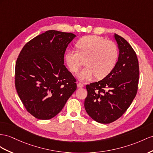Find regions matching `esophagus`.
Wrapping results in <instances>:
<instances>
[{"instance_id":"obj_1","label":"esophagus","mask_w":153,"mask_h":153,"mask_svg":"<svg viewBox=\"0 0 153 153\" xmlns=\"http://www.w3.org/2000/svg\"><path fill=\"white\" fill-rule=\"evenodd\" d=\"M77 86L78 88H82V87H84V85L83 83H77Z\"/></svg>"}]
</instances>
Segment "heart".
Returning a JSON list of instances; mask_svg holds the SVG:
<instances>
[{
	"instance_id": "b5f03b06",
	"label": "heart",
	"mask_w": 153,
	"mask_h": 153,
	"mask_svg": "<svg viewBox=\"0 0 153 153\" xmlns=\"http://www.w3.org/2000/svg\"><path fill=\"white\" fill-rule=\"evenodd\" d=\"M78 52L69 49L65 54L66 65L72 72H77L85 60L87 66L77 74L79 79L90 80L96 76L103 79L111 72L118 56L115 43L97 36H86L76 43Z\"/></svg>"
}]
</instances>
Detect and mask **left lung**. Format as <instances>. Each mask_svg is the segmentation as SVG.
<instances>
[{
	"label": "left lung",
	"instance_id": "1",
	"mask_svg": "<svg viewBox=\"0 0 153 153\" xmlns=\"http://www.w3.org/2000/svg\"><path fill=\"white\" fill-rule=\"evenodd\" d=\"M119 49L118 60L108 76L86 86L85 108L100 123H110L122 116L135 97L138 90L139 65L136 54L125 39L114 35Z\"/></svg>",
	"mask_w": 153,
	"mask_h": 153
}]
</instances>
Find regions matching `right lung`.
Wrapping results in <instances>:
<instances>
[{
	"instance_id": "right-lung-1",
	"label": "right lung",
	"mask_w": 153,
	"mask_h": 153,
	"mask_svg": "<svg viewBox=\"0 0 153 153\" xmlns=\"http://www.w3.org/2000/svg\"><path fill=\"white\" fill-rule=\"evenodd\" d=\"M76 37L48 30L23 47L15 65V88L27 111L39 120L56 116L77 88L64 65V55Z\"/></svg>"
}]
</instances>
